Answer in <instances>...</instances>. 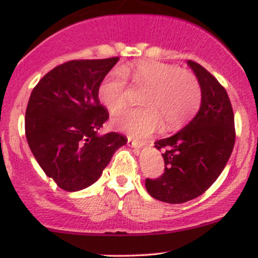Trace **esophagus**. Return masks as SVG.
Wrapping results in <instances>:
<instances>
[{
    "mask_svg": "<svg viewBox=\"0 0 258 258\" xmlns=\"http://www.w3.org/2000/svg\"><path fill=\"white\" fill-rule=\"evenodd\" d=\"M127 143H128L130 147L132 148H136V149H139V148L147 146L148 142H139V141H133V139L128 138V141H127Z\"/></svg>",
    "mask_w": 258,
    "mask_h": 258,
    "instance_id": "34e87169",
    "label": "esophagus"
}]
</instances>
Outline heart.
Here are the masks:
<instances>
[{"label": "heart", "mask_w": 258, "mask_h": 258, "mask_svg": "<svg viewBox=\"0 0 258 258\" xmlns=\"http://www.w3.org/2000/svg\"><path fill=\"white\" fill-rule=\"evenodd\" d=\"M146 87L138 108H128L112 117L116 130L131 137H147L159 128L162 119L167 128H176L190 120L201 102V90L191 73L177 65L142 60L111 70L100 82L98 97L110 112L119 111L126 103V79Z\"/></svg>", "instance_id": "heart-1"}]
</instances>
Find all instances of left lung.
<instances>
[{"instance_id": "obj_1", "label": "left lung", "mask_w": 258, "mask_h": 258, "mask_svg": "<svg viewBox=\"0 0 258 258\" xmlns=\"http://www.w3.org/2000/svg\"><path fill=\"white\" fill-rule=\"evenodd\" d=\"M186 64L200 85V109L179 132L155 142L156 149H164L165 172L159 178L146 179L148 193L168 204L185 203L206 191L226 167L235 142L227 91L200 64Z\"/></svg>"}]
</instances>
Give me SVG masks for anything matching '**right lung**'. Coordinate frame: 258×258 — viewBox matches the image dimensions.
Returning <instances> with one entry per match:
<instances>
[{
    "label": "right lung",
    "instance_id": "add662e5",
    "mask_svg": "<svg viewBox=\"0 0 258 258\" xmlns=\"http://www.w3.org/2000/svg\"><path fill=\"white\" fill-rule=\"evenodd\" d=\"M119 57L70 60L38 81L25 112V136L44 173L67 191H78L102 176L127 138L116 132L100 136L109 119L98 87Z\"/></svg>",
    "mask_w": 258,
    "mask_h": 258
}]
</instances>
